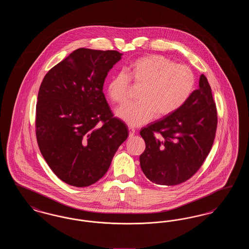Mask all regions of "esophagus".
<instances>
[{
    "label": "esophagus",
    "mask_w": 249,
    "mask_h": 249,
    "mask_svg": "<svg viewBox=\"0 0 249 249\" xmlns=\"http://www.w3.org/2000/svg\"><path fill=\"white\" fill-rule=\"evenodd\" d=\"M135 132H136V130H135L134 128L129 127V136H130V137H132V136L135 134Z\"/></svg>",
    "instance_id": "1"
}]
</instances>
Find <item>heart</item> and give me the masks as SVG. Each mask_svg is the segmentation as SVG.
<instances>
[{"mask_svg":"<svg viewBox=\"0 0 249 249\" xmlns=\"http://www.w3.org/2000/svg\"><path fill=\"white\" fill-rule=\"evenodd\" d=\"M125 71L114 73L108 80L107 93L116 105H124L130 82L141 86L137 101L119 108L117 115L130 126H140L154 118L161 119L177 112L192 94L196 78L189 66L177 64L158 54L132 59Z\"/></svg>","mask_w":249,"mask_h":249,"instance_id":"1","label":"heart"}]
</instances>
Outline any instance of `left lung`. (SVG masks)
Wrapping results in <instances>:
<instances>
[{
    "instance_id": "1",
    "label": "left lung",
    "mask_w": 249,
    "mask_h": 249,
    "mask_svg": "<svg viewBox=\"0 0 249 249\" xmlns=\"http://www.w3.org/2000/svg\"><path fill=\"white\" fill-rule=\"evenodd\" d=\"M217 112L207 78L177 112L140 131L145 149L140 156L142 173L158 185L181 184L201 168L213 145Z\"/></svg>"
}]
</instances>
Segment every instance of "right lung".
Segmentation results:
<instances>
[{"label":"right lung","mask_w":249,"mask_h":249,"mask_svg":"<svg viewBox=\"0 0 249 249\" xmlns=\"http://www.w3.org/2000/svg\"><path fill=\"white\" fill-rule=\"evenodd\" d=\"M121 55L78 48L51 68L40 86L37 143L52 172L73 187L103 178L128 137V127L114 117L103 92L107 72Z\"/></svg>","instance_id":"add662e5"}]
</instances>
